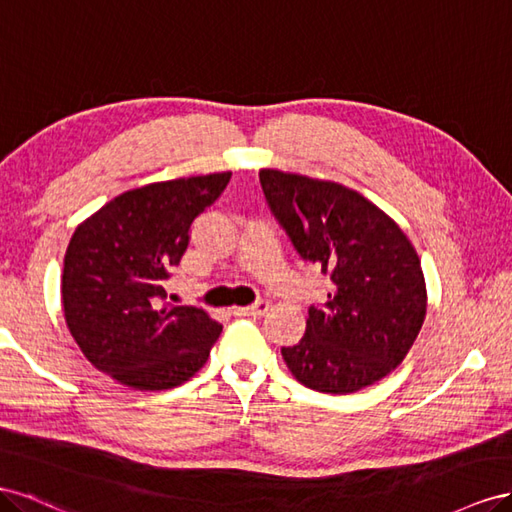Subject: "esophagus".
I'll return each mask as SVG.
<instances>
[{
  "label": "esophagus",
  "instance_id": "esophagus-1",
  "mask_svg": "<svg viewBox=\"0 0 512 512\" xmlns=\"http://www.w3.org/2000/svg\"><path fill=\"white\" fill-rule=\"evenodd\" d=\"M268 309H270V304L264 302V300H259V302L251 304V306H233V315H253V317H259V315L268 313Z\"/></svg>",
  "mask_w": 512,
  "mask_h": 512
}]
</instances>
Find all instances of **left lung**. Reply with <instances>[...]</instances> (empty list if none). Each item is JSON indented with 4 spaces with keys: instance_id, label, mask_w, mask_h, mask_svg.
I'll return each instance as SVG.
<instances>
[{
    "instance_id": "1",
    "label": "left lung",
    "mask_w": 512,
    "mask_h": 512,
    "mask_svg": "<svg viewBox=\"0 0 512 512\" xmlns=\"http://www.w3.org/2000/svg\"><path fill=\"white\" fill-rule=\"evenodd\" d=\"M276 221L302 259L330 274L328 302L311 306L306 332L283 347L306 388L349 394L397 369L427 315V285L410 238L373 201L339 182L261 169Z\"/></svg>"
}]
</instances>
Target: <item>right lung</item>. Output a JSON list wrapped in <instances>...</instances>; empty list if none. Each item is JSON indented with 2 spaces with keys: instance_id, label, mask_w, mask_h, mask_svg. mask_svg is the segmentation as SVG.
Listing matches in <instances>:
<instances>
[{
  "instance_id": "1",
  "label": "right lung",
  "mask_w": 512,
  "mask_h": 512,
  "mask_svg": "<svg viewBox=\"0 0 512 512\" xmlns=\"http://www.w3.org/2000/svg\"><path fill=\"white\" fill-rule=\"evenodd\" d=\"M231 173L133 188L75 229L62 274L64 319L83 356L135 390L188 382L223 326L197 306L165 302V281L195 218L221 197Z\"/></svg>"
}]
</instances>
